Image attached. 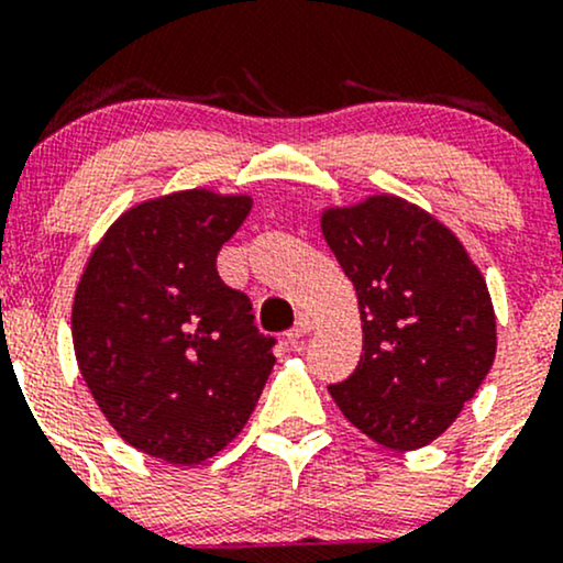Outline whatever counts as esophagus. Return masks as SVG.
Instances as JSON below:
<instances>
[{"mask_svg": "<svg viewBox=\"0 0 563 563\" xmlns=\"http://www.w3.org/2000/svg\"><path fill=\"white\" fill-rule=\"evenodd\" d=\"M312 331H314V320L309 318V314H301L299 322H296V325L288 331V344L296 346L303 335H309Z\"/></svg>", "mask_w": 563, "mask_h": 563, "instance_id": "obj_1", "label": "esophagus"}]
</instances>
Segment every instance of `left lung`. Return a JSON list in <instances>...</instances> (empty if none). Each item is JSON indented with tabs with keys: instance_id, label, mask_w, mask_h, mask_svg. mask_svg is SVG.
<instances>
[{
	"instance_id": "8db88e82",
	"label": "left lung",
	"mask_w": 563,
	"mask_h": 563,
	"mask_svg": "<svg viewBox=\"0 0 563 563\" xmlns=\"http://www.w3.org/2000/svg\"><path fill=\"white\" fill-rule=\"evenodd\" d=\"M320 230L357 290L363 322L357 371L328 391L373 442L426 448L495 363L487 280L448 224L391 192L328 206Z\"/></svg>"
}]
</instances>
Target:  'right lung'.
Masks as SVG:
<instances>
[{
	"label": "right lung",
	"mask_w": 563,
	"mask_h": 563,
	"mask_svg": "<svg viewBox=\"0 0 563 563\" xmlns=\"http://www.w3.org/2000/svg\"><path fill=\"white\" fill-rule=\"evenodd\" d=\"M249 192L209 187L129 206L89 254L70 309L76 363L134 450L198 466L243 431L273 371V339L217 254L251 214Z\"/></svg>",
	"instance_id": "right-lung-1"
}]
</instances>
